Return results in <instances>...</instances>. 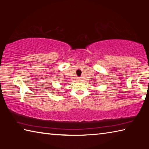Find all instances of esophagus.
<instances>
[{
  "mask_svg": "<svg viewBox=\"0 0 149 149\" xmlns=\"http://www.w3.org/2000/svg\"><path fill=\"white\" fill-rule=\"evenodd\" d=\"M79 81H81V78L79 77Z\"/></svg>",
  "mask_w": 149,
  "mask_h": 149,
  "instance_id": "esophagus-1",
  "label": "esophagus"
}]
</instances>
